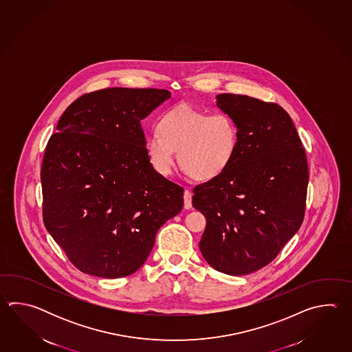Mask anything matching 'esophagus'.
I'll use <instances>...</instances> for the list:
<instances>
[{
  "instance_id": "esophagus-1",
  "label": "esophagus",
  "mask_w": 352,
  "mask_h": 352,
  "mask_svg": "<svg viewBox=\"0 0 352 352\" xmlns=\"http://www.w3.org/2000/svg\"><path fill=\"white\" fill-rule=\"evenodd\" d=\"M184 208L187 210L192 208V195L188 190H185L184 192Z\"/></svg>"
}]
</instances>
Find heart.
Here are the masks:
<instances>
[{
    "label": "heart",
    "instance_id": "b5f03b06",
    "mask_svg": "<svg viewBox=\"0 0 352 352\" xmlns=\"http://www.w3.org/2000/svg\"><path fill=\"white\" fill-rule=\"evenodd\" d=\"M158 133L146 140L153 168L162 176L173 173L175 152L184 171L197 181H210L230 166L239 144V129L226 113L175 107L158 122Z\"/></svg>",
    "mask_w": 352,
    "mask_h": 352
}]
</instances>
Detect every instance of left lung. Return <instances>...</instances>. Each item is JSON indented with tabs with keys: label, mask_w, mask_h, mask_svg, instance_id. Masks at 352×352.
<instances>
[{
	"label": "left lung",
	"mask_w": 352,
	"mask_h": 352,
	"mask_svg": "<svg viewBox=\"0 0 352 352\" xmlns=\"http://www.w3.org/2000/svg\"><path fill=\"white\" fill-rule=\"evenodd\" d=\"M217 107L236 123L239 144L224 173L194 188L192 205L208 223L199 245L214 270L245 276L270 264L302 225L306 152L282 107L240 94H219Z\"/></svg>",
	"instance_id": "1"
}]
</instances>
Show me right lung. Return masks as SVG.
<instances>
[{
  "label": "right lung",
  "instance_id": "1",
  "mask_svg": "<svg viewBox=\"0 0 352 352\" xmlns=\"http://www.w3.org/2000/svg\"><path fill=\"white\" fill-rule=\"evenodd\" d=\"M165 89L108 88L78 98L60 117L41 166L44 224L82 273L140 270L158 229L184 206V188L153 168L141 120Z\"/></svg>",
  "mask_w": 352,
  "mask_h": 352
}]
</instances>
